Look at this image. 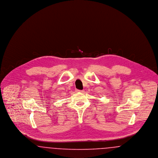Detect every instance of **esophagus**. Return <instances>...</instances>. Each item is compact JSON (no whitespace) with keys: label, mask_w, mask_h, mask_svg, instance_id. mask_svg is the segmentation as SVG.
I'll return each instance as SVG.
<instances>
[{"label":"esophagus","mask_w":158,"mask_h":158,"mask_svg":"<svg viewBox=\"0 0 158 158\" xmlns=\"http://www.w3.org/2000/svg\"><path fill=\"white\" fill-rule=\"evenodd\" d=\"M76 92H83L82 90H77H77H76Z\"/></svg>","instance_id":"1"}]
</instances>
